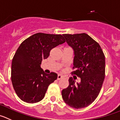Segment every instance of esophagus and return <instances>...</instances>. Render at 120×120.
<instances>
[{"mask_svg":"<svg viewBox=\"0 0 120 120\" xmlns=\"http://www.w3.org/2000/svg\"><path fill=\"white\" fill-rule=\"evenodd\" d=\"M62 78H63L62 75H60V74H59V75H58V76H57V79H58V80H60V79H61Z\"/></svg>","mask_w":120,"mask_h":120,"instance_id":"obj_1","label":"esophagus"}]
</instances>
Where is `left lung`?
I'll use <instances>...</instances> for the list:
<instances>
[{
  "label": "left lung",
  "mask_w": 120,
  "mask_h": 120,
  "mask_svg": "<svg viewBox=\"0 0 120 120\" xmlns=\"http://www.w3.org/2000/svg\"><path fill=\"white\" fill-rule=\"evenodd\" d=\"M67 44L74 51L72 74L81 78L79 83L70 77L69 85L61 95L67 105L75 109L87 107L98 96L105 75V57L99 44L86 33L64 34Z\"/></svg>",
  "instance_id": "1"
}]
</instances>
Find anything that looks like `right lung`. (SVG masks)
<instances>
[{
  "mask_svg": "<svg viewBox=\"0 0 120 120\" xmlns=\"http://www.w3.org/2000/svg\"><path fill=\"white\" fill-rule=\"evenodd\" d=\"M65 42L61 34L38 33L24 40L15 54L11 66V81L16 94L29 103L44 99L49 84L57 74H47L41 68L42 60L49 56L52 48Z\"/></svg>",
  "mask_w": 120,
  "mask_h": 120,
  "instance_id": "right-lung-1",
  "label": "right lung"
}]
</instances>
